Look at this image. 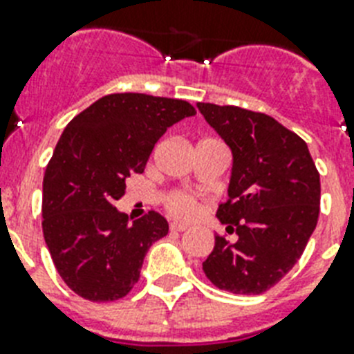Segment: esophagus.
I'll list each match as a JSON object with an SVG mask.
<instances>
[{
	"mask_svg": "<svg viewBox=\"0 0 354 354\" xmlns=\"http://www.w3.org/2000/svg\"><path fill=\"white\" fill-rule=\"evenodd\" d=\"M171 231L172 232H183V231H187V225H183V223L172 222L171 223Z\"/></svg>",
	"mask_w": 354,
	"mask_h": 354,
	"instance_id": "34e87169",
	"label": "esophagus"
}]
</instances>
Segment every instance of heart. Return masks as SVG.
Here are the masks:
<instances>
[{
	"label": "heart",
	"instance_id": "b5f03b06",
	"mask_svg": "<svg viewBox=\"0 0 354 354\" xmlns=\"http://www.w3.org/2000/svg\"><path fill=\"white\" fill-rule=\"evenodd\" d=\"M167 209L176 218H191L196 212V200L187 192H171L167 196Z\"/></svg>",
	"mask_w": 354,
	"mask_h": 354
}]
</instances>
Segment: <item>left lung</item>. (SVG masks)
I'll return each instance as SVG.
<instances>
[{"mask_svg": "<svg viewBox=\"0 0 354 354\" xmlns=\"http://www.w3.org/2000/svg\"><path fill=\"white\" fill-rule=\"evenodd\" d=\"M196 107L232 152L229 200L216 216L238 236L214 238L203 272L218 289L260 295L306 249L320 212V174L307 143L274 118L232 105Z\"/></svg>", "mask_w": 354, "mask_h": 354, "instance_id": "1", "label": "left lung"}]
</instances>
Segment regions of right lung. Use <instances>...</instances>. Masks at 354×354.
I'll use <instances>...</instances> for the list:
<instances>
[{
	"mask_svg": "<svg viewBox=\"0 0 354 354\" xmlns=\"http://www.w3.org/2000/svg\"><path fill=\"white\" fill-rule=\"evenodd\" d=\"M191 103L123 93L100 97L68 123L43 176V236L63 281L85 300L114 301L140 278L149 247L169 232L151 211L132 220L114 207Z\"/></svg>",
	"mask_w": 354,
	"mask_h": 354,
	"instance_id": "right-lung-1",
	"label": "right lung"
}]
</instances>
